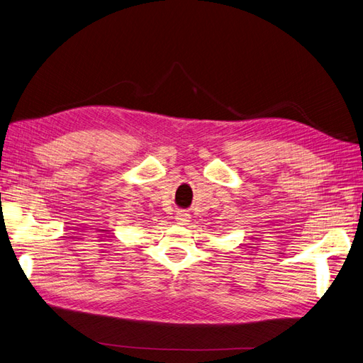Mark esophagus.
<instances>
[{"instance_id": "1", "label": "esophagus", "mask_w": 363, "mask_h": 363, "mask_svg": "<svg viewBox=\"0 0 363 363\" xmlns=\"http://www.w3.org/2000/svg\"><path fill=\"white\" fill-rule=\"evenodd\" d=\"M175 219H177V223H179L180 225H186V224L191 223V215L186 213L184 211H179V212H177V216H175Z\"/></svg>"}]
</instances>
